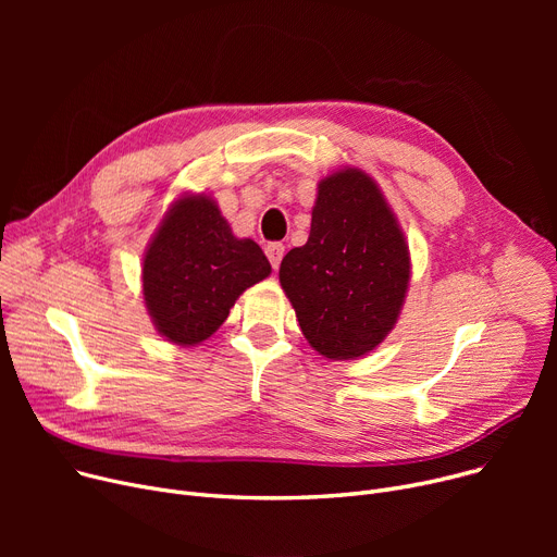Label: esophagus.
<instances>
[{
	"mask_svg": "<svg viewBox=\"0 0 557 557\" xmlns=\"http://www.w3.org/2000/svg\"><path fill=\"white\" fill-rule=\"evenodd\" d=\"M263 250H267V257H269V261H271V267H273V269H280V261H282V257H284V246H282V244H269Z\"/></svg>",
	"mask_w": 557,
	"mask_h": 557,
	"instance_id": "esophagus-1",
	"label": "esophagus"
}]
</instances>
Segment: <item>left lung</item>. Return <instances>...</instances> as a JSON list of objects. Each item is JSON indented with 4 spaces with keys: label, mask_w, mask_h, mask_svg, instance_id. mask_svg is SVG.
Returning a JSON list of instances; mask_svg holds the SVG:
<instances>
[{
    "label": "left lung",
    "mask_w": 557,
    "mask_h": 557,
    "mask_svg": "<svg viewBox=\"0 0 557 557\" xmlns=\"http://www.w3.org/2000/svg\"><path fill=\"white\" fill-rule=\"evenodd\" d=\"M411 257L384 194L361 169L318 185L311 232L288 250L280 284L309 345L327 359L363 357L395 327Z\"/></svg>",
    "instance_id": "left-lung-1"
}]
</instances>
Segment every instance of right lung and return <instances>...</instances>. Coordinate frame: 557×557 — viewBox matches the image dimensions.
Segmentation results:
<instances>
[{
    "label": "right lung",
    "mask_w": 557,
    "mask_h": 557,
    "mask_svg": "<svg viewBox=\"0 0 557 557\" xmlns=\"http://www.w3.org/2000/svg\"><path fill=\"white\" fill-rule=\"evenodd\" d=\"M271 275L252 239H237L216 202L183 196L146 248L144 302L156 330L175 345L210 338L244 290Z\"/></svg>",
    "instance_id": "obj_1"
}]
</instances>
